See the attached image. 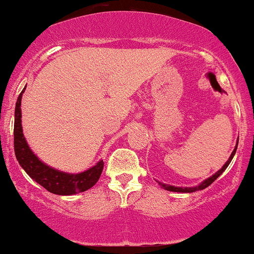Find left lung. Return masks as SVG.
Listing matches in <instances>:
<instances>
[{
  "label": "left lung",
  "mask_w": 254,
  "mask_h": 254,
  "mask_svg": "<svg viewBox=\"0 0 254 254\" xmlns=\"http://www.w3.org/2000/svg\"><path fill=\"white\" fill-rule=\"evenodd\" d=\"M238 142H239V138H238ZM238 142H237V145H235L233 152H232L230 158H228V161L226 162V163L224 164V167H222L221 169L219 170V172H216V173L214 174V175H212L210 177H208V179H207V180H204L203 182H201L200 185L196 186V187H185V188H183V187H175V186L164 185V183H161V182H158V185H160L161 187L163 188V189H166V190H169V191H179V193H193V191H196V190H202V189L207 188V187H208V186L212 185V183L214 182L215 180L218 179V177H219L220 175H221L222 173L225 172L226 168H227L228 164L231 163L232 158L234 157L235 151H237V148H238Z\"/></svg>",
  "instance_id": "left-lung-1"
}]
</instances>
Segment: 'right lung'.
Wrapping results in <instances>:
<instances>
[{
	"label": "right lung",
	"mask_w": 254,
	"mask_h": 254,
	"mask_svg": "<svg viewBox=\"0 0 254 254\" xmlns=\"http://www.w3.org/2000/svg\"><path fill=\"white\" fill-rule=\"evenodd\" d=\"M26 90L17 98L16 106H15V122H14V149L15 156L19 161L20 166L24 172L32 177L34 181L47 189L51 193L57 195H73L87 190L96 185L100 175H102L104 162L100 160L96 166H93L86 172L79 174H68L54 169L44 162L40 161L35 154L30 150L27 144L26 138L23 136L22 124H21V99Z\"/></svg>",
	"instance_id": "1"
}]
</instances>
